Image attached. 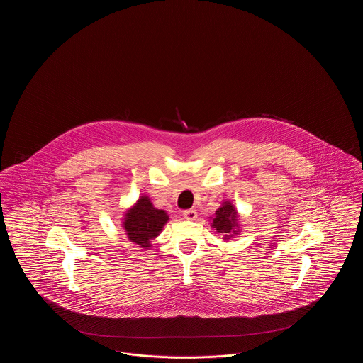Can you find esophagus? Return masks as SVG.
Listing matches in <instances>:
<instances>
[{
    "mask_svg": "<svg viewBox=\"0 0 363 363\" xmlns=\"http://www.w3.org/2000/svg\"><path fill=\"white\" fill-rule=\"evenodd\" d=\"M182 215H184V218L188 219V220H194V219L197 218V212H196L194 209H185V211L182 212Z\"/></svg>",
    "mask_w": 363,
    "mask_h": 363,
    "instance_id": "1",
    "label": "esophagus"
}]
</instances>
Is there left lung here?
<instances>
[{"label":"left lung","mask_w":363,"mask_h":363,"mask_svg":"<svg viewBox=\"0 0 363 363\" xmlns=\"http://www.w3.org/2000/svg\"><path fill=\"white\" fill-rule=\"evenodd\" d=\"M237 222V211L230 203H225L223 207L219 208L215 213L212 227L216 228L218 233L225 234V238L230 237L228 234L233 231Z\"/></svg>","instance_id":"obj_1"}]
</instances>
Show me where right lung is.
<instances>
[{"label": "right lung", "mask_w": 363, "mask_h": 363, "mask_svg": "<svg viewBox=\"0 0 363 363\" xmlns=\"http://www.w3.org/2000/svg\"><path fill=\"white\" fill-rule=\"evenodd\" d=\"M167 220L169 216L163 209H156L148 197H141L138 204L126 213L123 227L130 241L141 247H150V241L162 231Z\"/></svg>", "instance_id": "add662e5"}]
</instances>
